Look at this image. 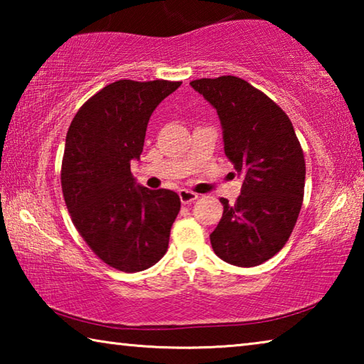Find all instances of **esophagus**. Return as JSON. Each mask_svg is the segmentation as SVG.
Wrapping results in <instances>:
<instances>
[{"mask_svg":"<svg viewBox=\"0 0 364 364\" xmlns=\"http://www.w3.org/2000/svg\"><path fill=\"white\" fill-rule=\"evenodd\" d=\"M178 194H180V199H181L183 204H191V202H194L197 197H199L196 193H193V191H189V189H181Z\"/></svg>","mask_w":364,"mask_h":364,"instance_id":"1","label":"esophagus"}]
</instances>
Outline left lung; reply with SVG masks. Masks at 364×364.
I'll return each mask as SVG.
<instances>
[{
    "mask_svg": "<svg viewBox=\"0 0 364 364\" xmlns=\"http://www.w3.org/2000/svg\"><path fill=\"white\" fill-rule=\"evenodd\" d=\"M217 110L225 154L242 180L241 196L210 234L213 252L236 267H257L284 247L297 221L305 160L292 122L242 78L223 75L189 83Z\"/></svg>",
    "mask_w": 364,
    "mask_h": 364,
    "instance_id": "left-lung-1",
    "label": "left lung"
}]
</instances>
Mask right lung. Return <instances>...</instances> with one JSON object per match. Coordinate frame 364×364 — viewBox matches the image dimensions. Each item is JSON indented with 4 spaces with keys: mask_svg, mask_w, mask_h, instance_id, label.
Masks as SVG:
<instances>
[{
    "mask_svg": "<svg viewBox=\"0 0 364 364\" xmlns=\"http://www.w3.org/2000/svg\"><path fill=\"white\" fill-rule=\"evenodd\" d=\"M181 82L119 80L86 101L69 127L60 183L73 225L115 269L134 273L168 249L180 196L136 183L130 165L143 152L147 123Z\"/></svg>",
    "mask_w": 364,
    "mask_h": 364,
    "instance_id": "1",
    "label": "right lung"
}]
</instances>
